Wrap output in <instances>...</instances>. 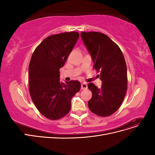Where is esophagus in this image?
Returning a JSON list of instances; mask_svg holds the SVG:
<instances>
[{"label":"esophagus","instance_id":"1","mask_svg":"<svg viewBox=\"0 0 155 155\" xmlns=\"http://www.w3.org/2000/svg\"><path fill=\"white\" fill-rule=\"evenodd\" d=\"M88 87H87V84L86 83H82L81 85V90H86L87 89Z\"/></svg>","mask_w":155,"mask_h":155}]
</instances>
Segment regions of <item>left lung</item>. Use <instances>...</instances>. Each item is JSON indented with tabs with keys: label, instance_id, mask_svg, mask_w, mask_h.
I'll list each match as a JSON object with an SVG mask.
<instances>
[{
	"label": "left lung",
	"instance_id": "left-lung-1",
	"mask_svg": "<svg viewBox=\"0 0 155 155\" xmlns=\"http://www.w3.org/2000/svg\"><path fill=\"white\" fill-rule=\"evenodd\" d=\"M81 37L91 55L94 68L100 72L102 81L100 88L92 83L88 85L92 93L88 102V108L97 116H109L121 106L127 88L124 54L119 46L102 33L82 31Z\"/></svg>",
	"mask_w": 155,
	"mask_h": 155
}]
</instances>
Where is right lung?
Segmentation results:
<instances>
[{
  "mask_svg": "<svg viewBox=\"0 0 155 155\" xmlns=\"http://www.w3.org/2000/svg\"><path fill=\"white\" fill-rule=\"evenodd\" d=\"M77 31L46 37L34 50L29 64V92L41 113L51 120L66 116L71 100L81 88L78 81H60L59 69L64 66L79 38Z\"/></svg>",
  "mask_w": 155,
  "mask_h": 155,
  "instance_id": "right-lung-1",
  "label": "right lung"
}]
</instances>
